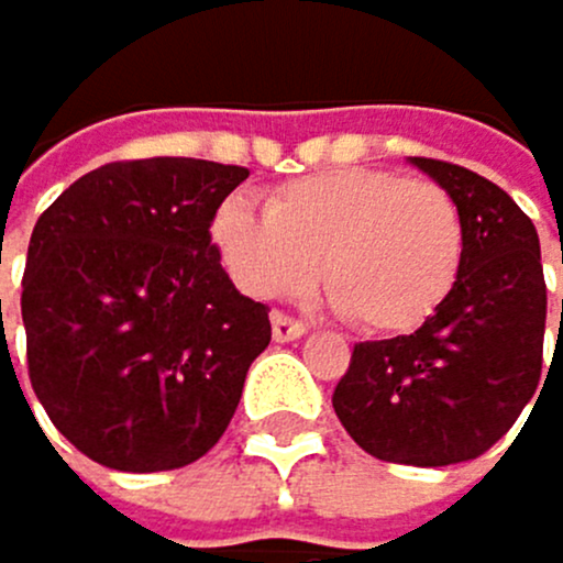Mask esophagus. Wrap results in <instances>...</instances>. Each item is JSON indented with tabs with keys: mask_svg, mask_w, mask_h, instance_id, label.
Masks as SVG:
<instances>
[{
	"mask_svg": "<svg viewBox=\"0 0 563 563\" xmlns=\"http://www.w3.org/2000/svg\"><path fill=\"white\" fill-rule=\"evenodd\" d=\"M271 334H275V342H299L306 334V324L285 313H271Z\"/></svg>",
	"mask_w": 563,
	"mask_h": 563,
	"instance_id": "34e87169",
	"label": "esophagus"
}]
</instances>
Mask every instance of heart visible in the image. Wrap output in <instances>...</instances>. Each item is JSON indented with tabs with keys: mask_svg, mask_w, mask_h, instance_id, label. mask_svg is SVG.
<instances>
[{
	"mask_svg": "<svg viewBox=\"0 0 563 563\" xmlns=\"http://www.w3.org/2000/svg\"><path fill=\"white\" fill-rule=\"evenodd\" d=\"M211 239L250 296H296L324 271L363 331L405 334L441 310L462 271L465 232L437 183L380 168H328L282 186L271 208L221 200Z\"/></svg>",
	"mask_w": 563,
	"mask_h": 563,
	"instance_id": "heart-1",
	"label": "heart"
}]
</instances>
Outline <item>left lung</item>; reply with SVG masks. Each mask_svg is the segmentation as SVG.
<instances>
[{
    "instance_id": "obj_1",
    "label": "left lung",
    "mask_w": 563,
    "mask_h": 563,
    "mask_svg": "<svg viewBox=\"0 0 563 563\" xmlns=\"http://www.w3.org/2000/svg\"><path fill=\"white\" fill-rule=\"evenodd\" d=\"M409 165L462 214L459 282L412 334L355 345L331 401L374 459L430 468L479 459L522 416L543 374L547 285L536 225L500 186L433 158Z\"/></svg>"
}]
</instances>
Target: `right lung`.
Wrapping results in <instances>:
<instances>
[{"instance_id": "obj_1", "label": "right lung", "mask_w": 563, "mask_h": 563, "mask_svg": "<svg viewBox=\"0 0 563 563\" xmlns=\"http://www.w3.org/2000/svg\"><path fill=\"white\" fill-rule=\"evenodd\" d=\"M246 176L200 158L112 162L37 218L20 299L31 387L98 465L183 468L232 423L271 342L267 306L239 292L211 243Z\"/></svg>"}]
</instances>
